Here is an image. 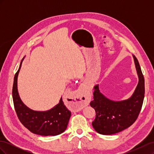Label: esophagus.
<instances>
[{
    "label": "esophagus",
    "mask_w": 154,
    "mask_h": 154,
    "mask_svg": "<svg viewBox=\"0 0 154 154\" xmlns=\"http://www.w3.org/2000/svg\"><path fill=\"white\" fill-rule=\"evenodd\" d=\"M85 85H82L77 91V100H74L75 101H71L72 110L75 112H78L81 110L83 106L88 105L89 101V95L88 92L86 90Z\"/></svg>",
    "instance_id": "esophagus-1"
}]
</instances>
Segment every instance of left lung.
Masks as SVG:
<instances>
[{"label":"left lung","instance_id":"1","mask_svg":"<svg viewBox=\"0 0 154 154\" xmlns=\"http://www.w3.org/2000/svg\"><path fill=\"white\" fill-rule=\"evenodd\" d=\"M133 58L139 82L130 98L119 101L110 100L100 92L99 85L94 87V100L90 105L96 113L92 125L97 133L103 135L118 133L130 127L138 118L144 97V79L137 59L134 55Z\"/></svg>","mask_w":154,"mask_h":154}]
</instances>
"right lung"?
I'll return each instance as SVG.
<instances>
[{"label":"right lung","mask_w":154,"mask_h":154,"mask_svg":"<svg viewBox=\"0 0 154 154\" xmlns=\"http://www.w3.org/2000/svg\"><path fill=\"white\" fill-rule=\"evenodd\" d=\"M23 58L19 68L14 77L12 96L14 106L20 122L30 132L40 136H57L63 132L67 127L71 112L62 101L47 111H35L28 108L22 101L17 88L18 75L20 70Z\"/></svg>","instance_id":"add662e5"}]
</instances>
